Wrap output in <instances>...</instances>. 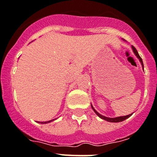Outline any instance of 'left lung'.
<instances>
[{
	"mask_svg": "<svg viewBox=\"0 0 157 157\" xmlns=\"http://www.w3.org/2000/svg\"><path fill=\"white\" fill-rule=\"evenodd\" d=\"M132 50H133V52H134V53H135V55H136V57H137V58H138L139 59H140V61L141 64H142L143 68H144V63H143L142 59H141V57L140 56V55H139L138 52H137V50H136V48H135V47H133V46H132ZM91 106H92V108H93V109H94V111L95 112V113H96L97 115L98 116V117H100L101 118H102V119H104V120L107 121V122H110V123H119V122H123V121L126 120L127 118H129L130 116H132V114H129V115L121 116V117H116V118H108V117H105V116H103V115H101V114H99L98 112L97 111L96 109H95L94 107H93V105H91Z\"/></svg>",
	"mask_w": 157,
	"mask_h": 157,
	"instance_id": "1",
	"label": "left lung"
}]
</instances>
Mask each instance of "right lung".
I'll return each instance as SVG.
<instances>
[{
	"label": "right lung",
	"instance_id": "1",
	"mask_svg": "<svg viewBox=\"0 0 157 157\" xmlns=\"http://www.w3.org/2000/svg\"><path fill=\"white\" fill-rule=\"evenodd\" d=\"M54 120V119H53ZM53 120H50V121H47V122H41V123H51V122H52Z\"/></svg>",
	"mask_w": 157,
	"mask_h": 157
}]
</instances>
